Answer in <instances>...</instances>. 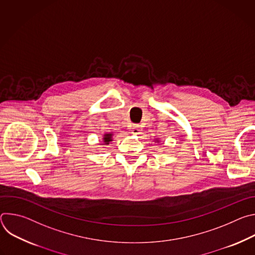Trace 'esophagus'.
Masks as SVG:
<instances>
[{"instance_id":"34e87169","label":"esophagus","mask_w":255,"mask_h":255,"mask_svg":"<svg viewBox=\"0 0 255 255\" xmlns=\"http://www.w3.org/2000/svg\"><path fill=\"white\" fill-rule=\"evenodd\" d=\"M131 129H132L131 130L132 134H135V135H138L140 133V131H141V127H140L139 124H134Z\"/></svg>"}]
</instances>
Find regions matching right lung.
Here are the masks:
<instances>
[{
    "label": "right lung",
    "mask_w": 255,
    "mask_h": 255,
    "mask_svg": "<svg viewBox=\"0 0 255 255\" xmlns=\"http://www.w3.org/2000/svg\"><path fill=\"white\" fill-rule=\"evenodd\" d=\"M111 138H112V134H105L104 142H105L106 144H109V142L111 141Z\"/></svg>",
    "instance_id": "1"
}]
</instances>
